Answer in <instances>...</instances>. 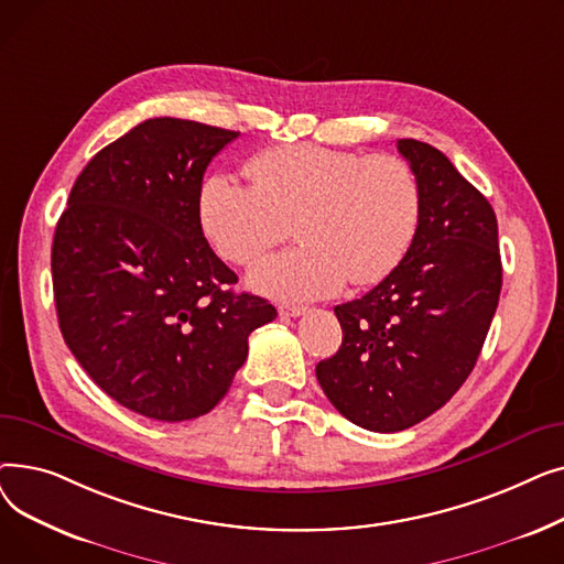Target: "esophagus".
<instances>
[{
  "mask_svg": "<svg viewBox=\"0 0 564 564\" xmlns=\"http://www.w3.org/2000/svg\"><path fill=\"white\" fill-rule=\"evenodd\" d=\"M279 313L281 315H288V317H300L306 313V306H300V304H281L279 306Z\"/></svg>",
  "mask_w": 564,
  "mask_h": 564,
  "instance_id": "esophagus-1",
  "label": "esophagus"
}]
</instances>
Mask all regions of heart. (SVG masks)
I'll return each mask as SVG.
<instances>
[{
    "label": "heart",
    "mask_w": 564,
    "mask_h": 564,
    "mask_svg": "<svg viewBox=\"0 0 564 564\" xmlns=\"http://www.w3.org/2000/svg\"><path fill=\"white\" fill-rule=\"evenodd\" d=\"M245 185L230 173L205 177L198 215L215 249L251 264L297 228L302 247L258 262L249 285L279 302L332 297L347 281L391 274L421 221L416 173L398 155H359L290 143L249 160Z\"/></svg>",
    "instance_id": "heart-1"
}]
</instances>
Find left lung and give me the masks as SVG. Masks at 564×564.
Wrapping results in <instances>:
<instances>
[{
	"label": "left lung",
	"instance_id": "8db88e82",
	"mask_svg": "<svg viewBox=\"0 0 564 564\" xmlns=\"http://www.w3.org/2000/svg\"><path fill=\"white\" fill-rule=\"evenodd\" d=\"M421 221L395 270L334 308L343 345L315 366L324 395L370 432H402L446 404L476 366L502 285L489 200L434 145L400 139Z\"/></svg>",
	"mask_w": 564,
	"mask_h": 564
}]
</instances>
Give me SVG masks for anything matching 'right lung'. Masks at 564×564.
<instances>
[{"label":"right lung","mask_w":564,"mask_h":564,"mask_svg":"<svg viewBox=\"0 0 564 564\" xmlns=\"http://www.w3.org/2000/svg\"><path fill=\"white\" fill-rule=\"evenodd\" d=\"M237 134L148 118L84 166L54 230L58 329L86 375L145 419L215 409L249 334L276 317L267 300L228 290L237 276L200 228L203 173Z\"/></svg>","instance_id":"add662e5"}]
</instances>
